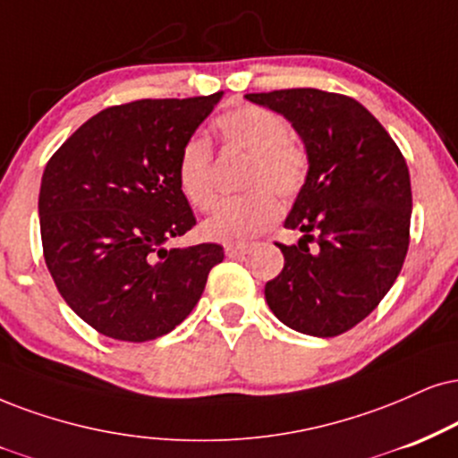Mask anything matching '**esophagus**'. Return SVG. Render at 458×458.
I'll use <instances>...</instances> for the list:
<instances>
[{"instance_id":"34e87169","label":"esophagus","mask_w":458,"mask_h":458,"mask_svg":"<svg viewBox=\"0 0 458 458\" xmlns=\"http://www.w3.org/2000/svg\"><path fill=\"white\" fill-rule=\"evenodd\" d=\"M250 250H252V246L244 244V242H242V244H227V246H225V252H227V257H244Z\"/></svg>"}]
</instances>
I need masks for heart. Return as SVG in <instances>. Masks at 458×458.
<instances>
[{"instance_id":"1","label":"heart","mask_w":458,"mask_h":458,"mask_svg":"<svg viewBox=\"0 0 458 458\" xmlns=\"http://www.w3.org/2000/svg\"><path fill=\"white\" fill-rule=\"evenodd\" d=\"M220 142L227 148L248 152L242 174L246 193L223 201L203 223L208 240L242 244L276 223L280 201L295 199L310 176L306 146L293 138L289 125L274 110L255 104H240L220 112L214 121ZM180 193L195 210L208 212L216 201L212 178V146L193 135L182 144L176 161Z\"/></svg>"}]
</instances>
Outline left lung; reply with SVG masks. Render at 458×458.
Listing matches in <instances>:
<instances>
[{
	"label": "left lung",
	"mask_w": 458,
	"mask_h": 458,
	"mask_svg": "<svg viewBox=\"0 0 458 458\" xmlns=\"http://www.w3.org/2000/svg\"><path fill=\"white\" fill-rule=\"evenodd\" d=\"M246 99L289 118L310 155L308 182L284 220L303 238L276 242L284 267L265 284L267 306L299 333L342 335L374 312L403 267L408 165L377 118L346 95L282 89Z\"/></svg>",
	"instance_id": "8db88e82"
}]
</instances>
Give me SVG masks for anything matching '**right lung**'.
<instances>
[{
	"instance_id": "obj_1",
	"label": "right lung",
	"mask_w": 458,
	"mask_h": 458,
	"mask_svg": "<svg viewBox=\"0 0 458 458\" xmlns=\"http://www.w3.org/2000/svg\"><path fill=\"white\" fill-rule=\"evenodd\" d=\"M220 98L112 106L47 163L38 203L44 261L67 306L101 335H165L225 259L218 244L165 248L195 227L176 182L178 152Z\"/></svg>"
}]
</instances>
